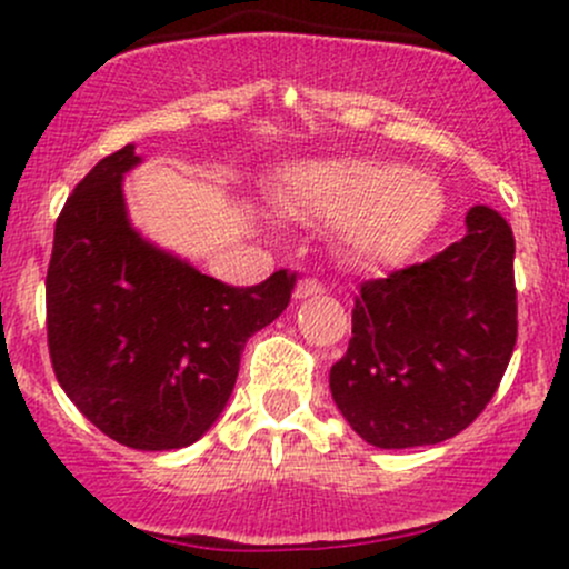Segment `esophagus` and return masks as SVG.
I'll list each match as a JSON object with an SVG mask.
<instances>
[{"mask_svg": "<svg viewBox=\"0 0 569 569\" xmlns=\"http://www.w3.org/2000/svg\"><path fill=\"white\" fill-rule=\"evenodd\" d=\"M318 293H323V283L316 278H302L297 283V289H293V297L297 299H307V297H318Z\"/></svg>", "mask_w": 569, "mask_h": 569, "instance_id": "esophagus-1", "label": "esophagus"}]
</instances>
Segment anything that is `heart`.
Returning <instances> with one entry per match:
<instances>
[{
  "label": "heart",
  "instance_id": "obj_1",
  "mask_svg": "<svg viewBox=\"0 0 569 569\" xmlns=\"http://www.w3.org/2000/svg\"><path fill=\"white\" fill-rule=\"evenodd\" d=\"M280 206L293 217L348 232L367 262L398 264L417 251L443 217V192L430 176L398 162L323 160L289 176Z\"/></svg>",
  "mask_w": 569,
  "mask_h": 569
}]
</instances>
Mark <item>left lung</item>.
<instances>
[{
    "label": "left lung",
    "mask_w": 569,
    "mask_h": 569,
    "mask_svg": "<svg viewBox=\"0 0 569 569\" xmlns=\"http://www.w3.org/2000/svg\"><path fill=\"white\" fill-rule=\"evenodd\" d=\"M513 345V232L498 211L473 206L466 238L361 286L329 388L371 447L441 443L481 415Z\"/></svg>",
    "instance_id": "left-lung-1"
}]
</instances>
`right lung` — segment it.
<instances>
[{
	"label": "right lung",
	"instance_id": "right-lung-1",
	"mask_svg": "<svg viewBox=\"0 0 569 569\" xmlns=\"http://www.w3.org/2000/svg\"><path fill=\"white\" fill-rule=\"evenodd\" d=\"M133 143L103 158L56 221L44 297L61 388L109 439L189 447L230 401L248 337L289 307L291 272L234 289L136 230L122 179Z\"/></svg>",
	"mask_w": 569,
	"mask_h": 569
}]
</instances>
